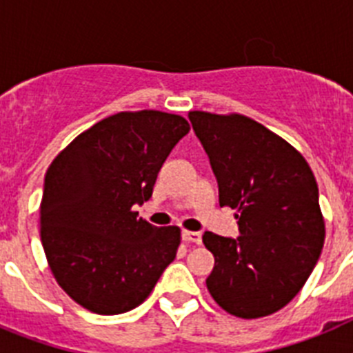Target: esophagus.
<instances>
[{
  "mask_svg": "<svg viewBox=\"0 0 353 353\" xmlns=\"http://www.w3.org/2000/svg\"><path fill=\"white\" fill-rule=\"evenodd\" d=\"M182 239L185 242H192V244H201V233L199 232H189V230H183Z\"/></svg>",
  "mask_w": 353,
  "mask_h": 353,
  "instance_id": "esophagus-1",
  "label": "esophagus"
}]
</instances>
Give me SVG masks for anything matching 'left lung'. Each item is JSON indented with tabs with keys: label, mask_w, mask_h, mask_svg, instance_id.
Returning <instances> with one entry per match:
<instances>
[{
	"label": "left lung",
	"mask_w": 353,
	"mask_h": 353,
	"mask_svg": "<svg viewBox=\"0 0 353 353\" xmlns=\"http://www.w3.org/2000/svg\"><path fill=\"white\" fill-rule=\"evenodd\" d=\"M189 120L219 183V205L239 212L240 236L203 235L215 258L208 292L233 316H269L301 292L322 252L313 171L288 141L244 114L191 111Z\"/></svg>",
	"instance_id": "left-lung-1"
}]
</instances>
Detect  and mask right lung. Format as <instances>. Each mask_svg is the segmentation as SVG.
I'll return each mask as SVG.
<instances>
[{"label":"right lung","instance_id":"right-lung-1","mask_svg":"<svg viewBox=\"0 0 353 353\" xmlns=\"http://www.w3.org/2000/svg\"><path fill=\"white\" fill-rule=\"evenodd\" d=\"M180 114L121 111L97 121L51 162L40 203L49 269L68 297L120 314L148 297L174 260L180 228L138 217L173 146L189 132Z\"/></svg>","mask_w":353,"mask_h":353}]
</instances>
